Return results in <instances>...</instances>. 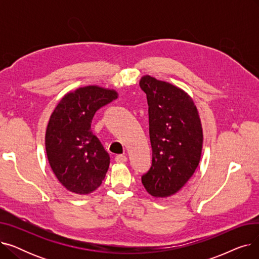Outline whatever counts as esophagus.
Returning a JSON list of instances; mask_svg holds the SVG:
<instances>
[{"mask_svg":"<svg viewBox=\"0 0 259 259\" xmlns=\"http://www.w3.org/2000/svg\"><path fill=\"white\" fill-rule=\"evenodd\" d=\"M115 161L116 162H126L127 161V156L122 155V154H118L115 156Z\"/></svg>","mask_w":259,"mask_h":259,"instance_id":"obj_1","label":"esophagus"}]
</instances>
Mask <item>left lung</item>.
<instances>
[{
    "label": "left lung",
    "instance_id": "obj_1",
    "mask_svg": "<svg viewBox=\"0 0 259 259\" xmlns=\"http://www.w3.org/2000/svg\"><path fill=\"white\" fill-rule=\"evenodd\" d=\"M140 87L147 95L152 165L142 176L149 194L168 197L191 179L201 155L202 128L193 100L167 81L144 75Z\"/></svg>",
    "mask_w": 259,
    "mask_h": 259
}]
</instances>
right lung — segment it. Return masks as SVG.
<instances>
[{"mask_svg": "<svg viewBox=\"0 0 259 259\" xmlns=\"http://www.w3.org/2000/svg\"><path fill=\"white\" fill-rule=\"evenodd\" d=\"M117 99L115 90L80 87L67 93L52 112L45 137L49 165L59 182L76 194L97 190L110 164V156L91 131L100 108Z\"/></svg>", "mask_w": 259, "mask_h": 259, "instance_id": "add662e5", "label": "right lung"}]
</instances>
